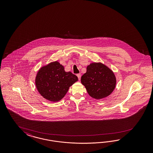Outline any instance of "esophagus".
<instances>
[{"instance_id": "esophagus-1", "label": "esophagus", "mask_w": 153, "mask_h": 153, "mask_svg": "<svg viewBox=\"0 0 153 153\" xmlns=\"http://www.w3.org/2000/svg\"><path fill=\"white\" fill-rule=\"evenodd\" d=\"M76 75H77V77H78L79 79L80 78H81V74H77Z\"/></svg>"}]
</instances>
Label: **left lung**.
I'll use <instances>...</instances> for the list:
<instances>
[{"instance_id": "left-lung-1", "label": "left lung", "mask_w": 153, "mask_h": 153, "mask_svg": "<svg viewBox=\"0 0 153 153\" xmlns=\"http://www.w3.org/2000/svg\"><path fill=\"white\" fill-rule=\"evenodd\" d=\"M89 95L97 99L107 97L115 88L116 77L113 72L100 63H91L81 79Z\"/></svg>"}]
</instances>
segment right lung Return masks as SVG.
Masks as SVG:
<instances>
[{"label": "right lung", "instance_id": "add662e5", "mask_svg": "<svg viewBox=\"0 0 153 153\" xmlns=\"http://www.w3.org/2000/svg\"><path fill=\"white\" fill-rule=\"evenodd\" d=\"M77 80L75 74L65 72L62 65L54 62L39 71L35 83L43 97L51 102H57L65 97L70 86Z\"/></svg>", "mask_w": 153, "mask_h": 153}]
</instances>
